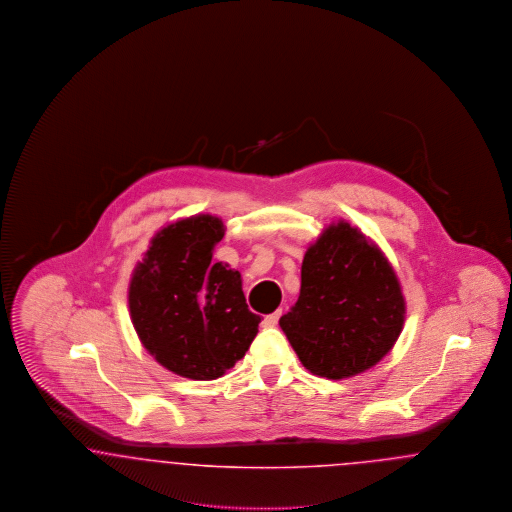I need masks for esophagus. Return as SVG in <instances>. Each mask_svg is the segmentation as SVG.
<instances>
[{"label": "esophagus", "mask_w": 512, "mask_h": 512, "mask_svg": "<svg viewBox=\"0 0 512 512\" xmlns=\"http://www.w3.org/2000/svg\"><path fill=\"white\" fill-rule=\"evenodd\" d=\"M280 315H282V311L278 309L276 313H272V315H267V317H265V320H263V324H265V326H276V324H278V318H280Z\"/></svg>", "instance_id": "obj_1"}]
</instances>
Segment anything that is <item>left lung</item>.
<instances>
[{
    "label": "left lung",
    "mask_w": 512,
    "mask_h": 512,
    "mask_svg": "<svg viewBox=\"0 0 512 512\" xmlns=\"http://www.w3.org/2000/svg\"><path fill=\"white\" fill-rule=\"evenodd\" d=\"M403 322L405 299L388 259L340 220L307 249L301 292L280 328L307 370L341 380L388 355Z\"/></svg>",
    "instance_id": "8db88e82"
}]
</instances>
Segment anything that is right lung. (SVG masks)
<instances>
[{"label":"right lung","instance_id":"right-lung-1","mask_svg":"<svg viewBox=\"0 0 512 512\" xmlns=\"http://www.w3.org/2000/svg\"><path fill=\"white\" fill-rule=\"evenodd\" d=\"M222 220L197 215L163 228L134 268L132 324L159 365L192 380H215L236 365L259 332L238 270L211 263Z\"/></svg>","mask_w":512,"mask_h":512}]
</instances>
